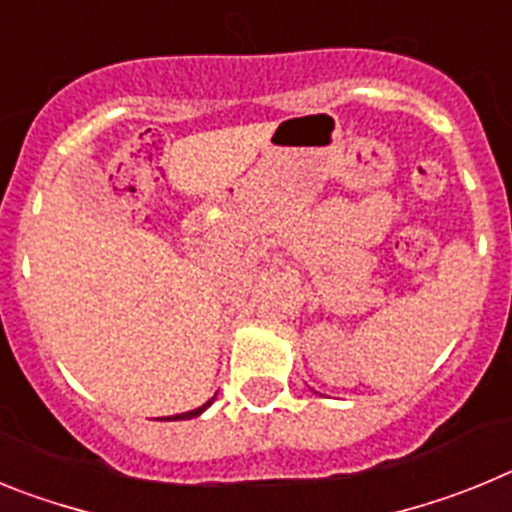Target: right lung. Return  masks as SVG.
<instances>
[{
	"label": "right lung",
	"instance_id": "1",
	"mask_svg": "<svg viewBox=\"0 0 512 512\" xmlns=\"http://www.w3.org/2000/svg\"><path fill=\"white\" fill-rule=\"evenodd\" d=\"M212 402V400H210ZM210 402H205V405H202V408H197V410H189V413H182V415H174V420H184V418H194V415H200L202 410L207 408V405H210Z\"/></svg>",
	"mask_w": 512,
	"mask_h": 512
}]
</instances>
